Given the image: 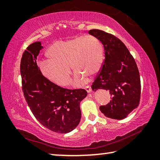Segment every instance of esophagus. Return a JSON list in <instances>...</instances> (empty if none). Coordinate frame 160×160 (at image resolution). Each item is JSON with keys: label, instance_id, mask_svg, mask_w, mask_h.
I'll return each instance as SVG.
<instances>
[{"label": "esophagus", "instance_id": "1", "mask_svg": "<svg viewBox=\"0 0 160 160\" xmlns=\"http://www.w3.org/2000/svg\"><path fill=\"white\" fill-rule=\"evenodd\" d=\"M85 90L87 91L88 92H92V88H91L90 87H89V86H88V87H86L85 88Z\"/></svg>", "mask_w": 160, "mask_h": 160}]
</instances>
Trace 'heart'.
<instances>
[{"mask_svg": "<svg viewBox=\"0 0 160 160\" xmlns=\"http://www.w3.org/2000/svg\"><path fill=\"white\" fill-rule=\"evenodd\" d=\"M49 60L40 63L42 75L50 82L61 86L70 82L72 68L75 73L73 85L85 82V78H92L100 72L105 60V50L101 40L94 35H78L57 41L46 52Z\"/></svg>", "mask_w": 160, "mask_h": 160, "instance_id": "heart-1", "label": "heart"}]
</instances>
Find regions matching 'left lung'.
<instances>
[{
    "label": "left lung",
    "instance_id": "obj_1",
    "mask_svg": "<svg viewBox=\"0 0 160 160\" xmlns=\"http://www.w3.org/2000/svg\"><path fill=\"white\" fill-rule=\"evenodd\" d=\"M88 32L102 42L105 58L91 88L93 91L104 89L110 92L112 100L100 106V110L109 118L122 120L138 108L140 100V78L135 60L115 35L98 29Z\"/></svg>",
    "mask_w": 160,
    "mask_h": 160
}]
</instances>
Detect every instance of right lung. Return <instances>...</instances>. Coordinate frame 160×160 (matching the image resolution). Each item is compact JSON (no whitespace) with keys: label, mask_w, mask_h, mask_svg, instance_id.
Listing matches in <instances>:
<instances>
[{"label":"right lung","mask_w":160,"mask_h":160,"mask_svg":"<svg viewBox=\"0 0 160 160\" xmlns=\"http://www.w3.org/2000/svg\"><path fill=\"white\" fill-rule=\"evenodd\" d=\"M42 48L41 42H35L22 54L20 68L22 92L40 124L55 132L68 133L80 123V104L88 92L84 89L63 88L47 80L36 62Z\"/></svg>","instance_id":"right-lung-1"}]
</instances>
